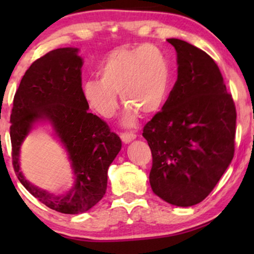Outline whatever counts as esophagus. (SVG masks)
<instances>
[{"mask_svg":"<svg viewBox=\"0 0 254 254\" xmlns=\"http://www.w3.org/2000/svg\"><path fill=\"white\" fill-rule=\"evenodd\" d=\"M120 137H121V140H123L124 143H129L130 141H133L134 138L136 137V135L133 133H127V131H125V133H121Z\"/></svg>","mask_w":254,"mask_h":254,"instance_id":"esophagus-1","label":"esophagus"}]
</instances>
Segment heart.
Returning a JSON list of instances; mask_svg holds the SVG:
<instances>
[{
  "mask_svg": "<svg viewBox=\"0 0 254 254\" xmlns=\"http://www.w3.org/2000/svg\"><path fill=\"white\" fill-rule=\"evenodd\" d=\"M100 78L83 82V96L103 118L114 116L118 93L126 105L125 123L131 125L137 113L154 116L164 105L170 70L165 55L154 45L116 48L99 65Z\"/></svg>",
  "mask_w": 254,
  "mask_h": 254,
  "instance_id": "1",
  "label": "heart"
}]
</instances>
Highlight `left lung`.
I'll return each instance as SVG.
<instances>
[{"label":"left lung","instance_id":"8db88e82","mask_svg":"<svg viewBox=\"0 0 254 254\" xmlns=\"http://www.w3.org/2000/svg\"><path fill=\"white\" fill-rule=\"evenodd\" d=\"M168 43L176 48L178 78L142 135L152 155V192L190 207L209 195L234 158L237 113L213 59L184 40Z\"/></svg>","mask_w":254,"mask_h":254}]
</instances>
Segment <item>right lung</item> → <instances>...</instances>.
Returning <instances> with one entry per match:
<instances>
[{"label": "right lung", "instance_id": "add662e5", "mask_svg": "<svg viewBox=\"0 0 254 254\" xmlns=\"http://www.w3.org/2000/svg\"><path fill=\"white\" fill-rule=\"evenodd\" d=\"M77 48H58L30 65L15 93L10 116L12 165L22 185L41 203L62 214H79L105 195L107 170L121 149L109 125L89 113L82 91L83 60ZM48 120L67 149L75 185L64 196L32 186L19 170V149L33 124Z\"/></svg>", "mask_w": 254, "mask_h": 254}]
</instances>
